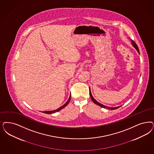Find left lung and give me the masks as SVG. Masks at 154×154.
Masks as SVG:
<instances>
[{"instance_id": "8db88e82", "label": "left lung", "mask_w": 154, "mask_h": 154, "mask_svg": "<svg viewBox=\"0 0 154 154\" xmlns=\"http://www.w3.org/2000/svg\"><path fill=\"white\" fill-rule=\"evenodd\" d=\"M131 44H132L133 47L137 49V51H138V53H139V48H138V45L136 44V43L134 42L133 40H131ZM89 94H90V98H91V100H92V101H93L95 104H96V105H98V106H101V107H103V108L107 109H110V110H116V109H117L118 108H119V107H121V106H117V107H107V106H105V105L101 104L100 103H99L98 102H97V101H96V100L93 98V97L92 96L90 88H89Z\"/></svg>"}]
</instances>
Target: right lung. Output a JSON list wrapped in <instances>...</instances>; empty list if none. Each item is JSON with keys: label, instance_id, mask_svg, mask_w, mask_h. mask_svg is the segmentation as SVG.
<instances>
[{"label": "right lung", "instance_id": "right-lung-1", "mask_svg": "<svg viewBox=\"0 0 154 154\" xmlns=\"http://www.w3.org/2000/svg\"><path fill=\"white\" fill-rule=\"evenodd\" d=\"M70 97H71V95H70V97H69V100H68V101L64 104L63 106H61L60 107H59L58 109H56V110H52V111H46V112H43L44 113H45V114H52V113H54V112H58V111H60V110H61V109H63L64 107H65V106H66L68 103H69V102H70Z\"/></svg>", "mask_w": 154, "mask_h": 154}]
</instances>
